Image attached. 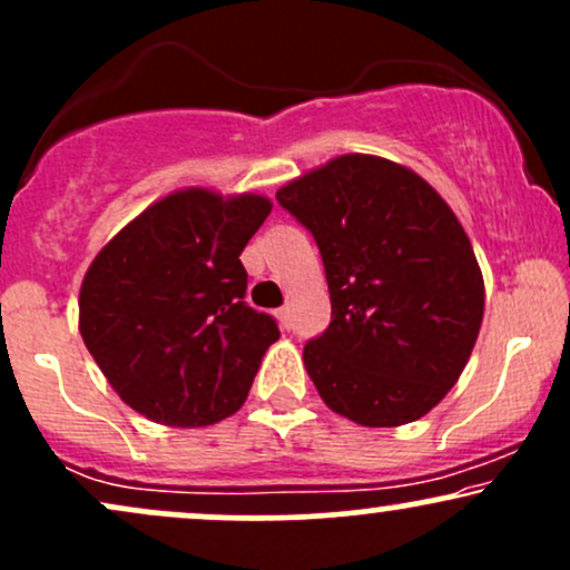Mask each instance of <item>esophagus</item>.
<instances>
[{
	"label": "esophagus",
	"mask_w": 570,
	"mask_h": 570,
	"mask_svg": "<svg viewBox=\"0 0 570 570\" xmlns=\"http://www.w3.org/2000/svg\"><path fill=\"white\" fill-rule=\"evenodd\" d=\"M276 318L281 322V326H284V330H289V326H292V311H289V305L278 307V311H276Z\"/></svg>",
	"instance_id": "esophagus-1"
}]
</instances>
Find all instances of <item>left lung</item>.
<instances>
[{
  "instance_id": "8db88e82",
  "label": "left lung",
  "mask_w": 570,
  "mask_h": 570,
  "mask_svg": "<svg viewBox=\"0 0 570 570\" xmlns=\"http://www.w3.org/2000/svg\"><path fill=\"white\" fill-rule=\"evenodd\" d=\"M276 200L316 240L332 322L303 362L318 396L358 426L423 417L480 335L485 286L461 222L410 168L343 155Z\"/></svg>"
}]
</instances>
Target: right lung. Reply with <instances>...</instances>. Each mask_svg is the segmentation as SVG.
I'll return each mask as SVG.
<instances>
[{"instance_id": "add662e5", "label": "right lung", "mask_w": 570, "mask_h": 570, "mask_svg": "<svg viewBox=\"0 0 570 570\" xmlns=\"http://www.w3.org/2000/svg\"><path fill=\"white\" fill-rule=\"evenodd\" d=\"M271 208L263 195L181 189L98 252L80 289V335L128 407L179 429L240 410L281 335L244 299L240 265Z\"/></svg>"}]
</instances>
